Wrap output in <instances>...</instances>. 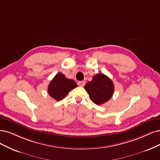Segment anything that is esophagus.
<instances>
[{
  "label": "esophagus",
  "mask_w": 160,
  "mask_h": 160,
  "mask_svg": "<svg viewBox=\"0 0 160 160\" xmlns=\"http://www.w3.org/2000/svg\"><path fill=\"white\" fill-rule=\"evenodd\" d=\"M78 84L80 86H84L85 85V82L84 81H79L78 82Z\"/></svg>",
  "instance_id": "34e87169"
}]
</instances>
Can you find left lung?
I'll use <instances>...</instances> for the list:
<instances>
[{"label": "left lung", "mask_w": 160, "mask_h": 160, "mask_svg": "<svg viewBox=\"0 0 160 160\" xmlns=\"http://www.w3.org/2000/svg\"><path fill=\"white\" fill-rule=\"evenodd\" d=\"M84 88L92 101L98 105L108 102L114 92L113 82L102 73L94 75L92 80L88 82Z\"/></svg>", "instance_id": "obj_1"}]
</instances>
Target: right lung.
<instances>
[{"instance_id": "obj_1", "label": "right lung", "mask_w": 160, "mask_h": 160, "mask_svg": "<svg viewBox=\"0 0 160 160\" xmlns=\"http://www.w3.org/2000/svg\"><path fill=\"white\" fill-rule=\"evenodd\" d=\"M77 87L76 82L72 80L67 78L61 72L57 73L48 86L49 96L57 102L64 99L68 93Z\"/></svg>"}]
</instances>
